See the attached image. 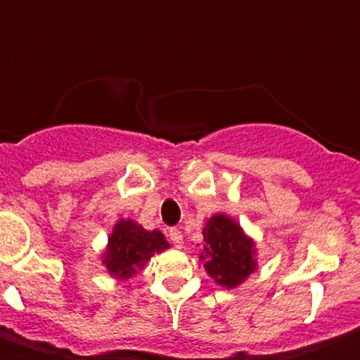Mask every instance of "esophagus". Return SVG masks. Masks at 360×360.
I'll list each match as a JSON object with an SVG mask.
<instances>
[{
    "label": "esophagus",
    "instance_id": "1",
    "mask_svg": "<svg viewBox=\"0 0 360 360\" xmlns=\"http://www.w3.org/2000/svg\"><path fill=\"white\" fill-rule=\"evenodd\" d=\"M168 237H170L172 245L176 246V248H183V233L177 228H170L168 230Z\"/></svg>",
    "mask_w": 360,
    "mask_h": 360
}]
</instances>
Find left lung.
<instances>
[{"label": "left lung", "instance_id": "8db88e82", "mask_svg": "<svg viewBox=\"0 0 360 360\" xmlns=\"http://www.w3.org/2000/svg\"><path fill=\"white\" fill-rule=\"evenodd\" d=\"M205 246L199 255L205 270L224 288H236L245 283L257 268L255 243L243 228L224 214L212 215L202 228Z\"/></svg>", "mask_w": 360, "mask_h": 360}]
</instances>
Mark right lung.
<instances>
[{
    "label": "right lung",
    "instance_id": "1",
    "mask_svg": "<svg viewBox=\"0 0 360 360\" xmlns=\"http://www.w3.org/2000/svg\"><path fill=\"white\" fill-rule=\"evenodd\" d=\"M168 243L159 230H145L132 219H120L108 237L103 264L115 279H130L137 270H143L150 257L168 248Z\"/></svg>",
    "mask_w": 360,
    "mask_h": 360
}]
</instances>
